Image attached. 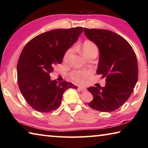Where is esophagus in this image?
Returning <instances> with one entry per match:
<instances>
[{
	"instance_id": "obj_1",
	"label": "esophagus",
	"mask_w": 148,
	"mask_h": 148,
	"mask_svg": "<svg viewBox=\"0 0 148 148\" xmlns=\"http://www.w3.org/2000/svg\"><path fill=\"white\" fill-rule=\"evenodd\" d=\"M78 89L79 90V91H81L82 92H85V91H87V89L85 88V87H79Z\"/></svg>"
}]
</instances>
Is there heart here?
<instances>
[{
    "label": "heart",
    "instance_id": "obj_1",
    "mask_svg": "<svg viewBox=\"0 0 148 148\" xmlns=\"http://www.w3.org/2000/svg\"><path fill=\"white\" fill-rule=\"evenodd\" d=\"M82 50L83 52L84 56L86 57L91 56V54L94 53H98V48L96 45L92 42L86 40L84 42V44L82 46ZM74 53V48L71 47L66 50L64 55V60L65 61H67L71 58L72 54ZM91 75L90 72H84L79 71H74L71 73V77L72 80L76 82L77 84H84L86 82V79Z\"/></svg>",
    "mask_w": 148,
    "mask_h": 148
}]
</instances>
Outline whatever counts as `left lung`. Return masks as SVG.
<instances>
[{
    "mask_svg": "<svg viewBox=\"0 0 148 148\" xmlns=\"http://www.w3.org/2000/svg\"><path fill=\"white\" fill-rule=\"evenodd\" d=\"M84 33L99 47L97 73L106 77V82L105 87L87 88L93 96L88 105L97 111H114L128 100L136 84V54L126 40L111 31L84 28Z\"/></svg>",
    "mask_w": 148,
    "mask_h": 148,
    "instance_id": "8db88e82",
    "label": "left lung"
}]
</instances>
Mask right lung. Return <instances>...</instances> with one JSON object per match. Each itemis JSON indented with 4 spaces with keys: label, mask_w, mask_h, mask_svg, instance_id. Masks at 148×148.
<instances>
[{
    "label": "right lung",
    "mask_w": 148,
    "mask_h": 148,
    "mask_svg": "<svg viewBox=\"0 0 148 148\" xmlns=\"http://www.w3.org/2000/svg\"><path fill=\"white\" fill-rule=\"evenodd\" d=\"M84 29H54L31 40L20 55L17 65V82L27 103L40 112L58 108L62 95L69 88L77 89L66 81L58 84L51 80L50 73L61 64L64 55L75 42Z\"/></svg>",
    "instance_id": "1"
}]
</instances>
